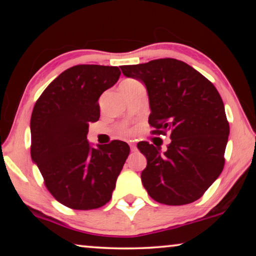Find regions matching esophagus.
Returning <instances> with one entry per match:
<instances>
[{"label":"esophagus","instance_id":"esophagus-1","mask_svg":"<svg viewBox=\"0 0 256 256\" xmlns=\"http://www.w3.org/2000/svg\"><path fill=\"white\" fill-rule=\"evenodd\" d=\"M130 148H131V151H136V144H130Z\"/></svg>","mask_w":256,"mask_h":256}]
</instances>
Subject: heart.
<instances>
[{
	"instance_id": "1",
	"label": "heart",
	"mask_w": 256,
	"mask_h": 256,
	"mask_svg": "<svg viewBox=\"0 0 256 256\" xmlns=\"http://www.w3.org/2000/svg\"><path fill=\"white\" fill-rule=\"evenodd\" d=\"M138 84H141L136 79H125L120 82V88H130V86H136ZM126 132H128V131H126Z\"/></svg>"
}]
</instances>
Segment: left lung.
<instances>
[{
    "instance_id": "left-lung-1",
    "label": "left lung",
    "mask_w": 256,
    "mask_h": 256,
    "mask_svg": "<svg viewBox=\"0 0 256 256\" xmlns=\"http://www.w3.org/2000/svg\"><path fill=\"white\" fill-rule=\"evenodd\" d=\"M120 70L146 84L152 133L172 138L164 152L146 141L138 144L146 158L141 172L146 192L167 206L196 201L224 166L229 123L218 90L196 68L175 58L123 66Z\"/></svg>"
}]
</instances>
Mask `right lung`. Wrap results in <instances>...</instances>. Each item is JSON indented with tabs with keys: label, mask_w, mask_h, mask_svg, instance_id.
I'll return each instance as SVG.
<instances>
[{
	"label": "right lung",
	"mask_w": 256,
	"mask_h": 256,
	"mask_svg": "<svg viewBox=\"0 0 256 256\" xmlns=\"http://www.w3.org/2000/svg\"><path fill=\"white\" fill-rule=\"evenodd\" d=\"M120 76L118 66H72L52 81L34 104L32 159L52 196L71 209L105 206L130 154L123 141L92 148L86 140L89 123L100 116L99 97Z\"/></svg>",
	"instance_id": "1"
}]
</instances>
